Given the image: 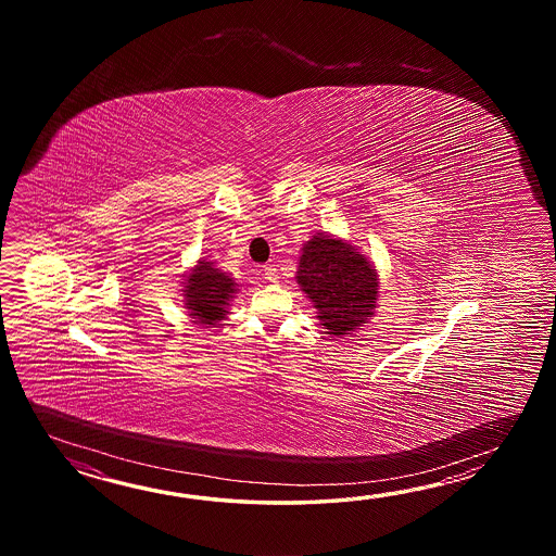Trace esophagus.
<instances>
[{
    "mask_svg": "<svg viewBox=\"0 0 556 556\" xmlns=\"http://www.w3.org/2000/svg\"><path fill=\"white\" fill-rule=\"evenodd\" d=\"M262 273H264V278H266L268 282H278V270H276L274 266H264Z\"/></svg>",
    "mask_w": 556,
    "mask_h": 556,
    "instance_id": "esophagus-1",
    "label": "esophagus"
}]
</instances>
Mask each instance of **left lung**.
<instances>
[{
	"mask_svg": "<svg viewBox=\"0 0 556 556\" xmlns=\"http://www.w3.org/2000/svg\"><path fill=\"white\" fill-rule=\"evenodd\" d=\"M295 280L314 302L321 326L331 336L359 330L374 316L378 273L350 242L328 235L307 240Z\"/></svg>",
	"mask_w": 556,
	"mask_h": 556,
	"instance_id": "left-lung-1",
	"label": "left lung"
}]
</instances>
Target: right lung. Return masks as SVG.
Segmentation results:
<instances>
[{
	"label": "right lung",
	"mask_w": 556,
	"mask_h": 556,
	"mask_svg": "<svg viewBox=\"0 0 556 556\" xmlns=\"http://www.w3.org/2000/svg\"><path fill=\"white\" fill-rule=\"evenodd\" d=\"M182 292L190 318L202 326H216L228 314L226 307L237 294V282L213 262L199 261L187 276Z\"/></svg>",
	"instance_id": "add662e5"
}]
</instances>
